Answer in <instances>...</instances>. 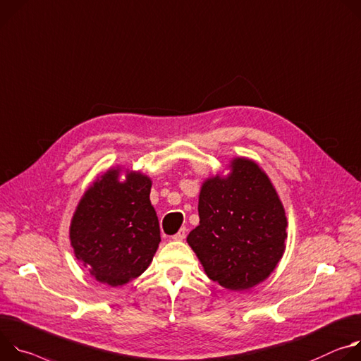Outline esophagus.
Segmentation results:
<instances>
[{"mask_svg": "<svg viewBox=\"0 0 361 361\" xmlns=\"http://www.w3.org/2000/svg\"><path fill=\"white\" fill-rule=\"evenodd\" d=\"M185 236H186V229L182 228L178 233H175V235L172 236V239H173V241H183Z\"/></svg>", "mask_w": 361, "mask_h": 361, "instance_id": "obj_1", "label": "esophagus"}]
</instances>
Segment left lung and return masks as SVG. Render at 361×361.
<instances>
[{"label": "left lung", "mask_w": 361, "mask_h": 361, "mask_svg": "<svg viewBox=\"0 0 361 361\" xmlns=\"http://www.w3.org/2000/svg\"><path fill=\"white\" fill-rule=\"evenodd\" d=\"M226 171L202 182L199 225L186 241L212 281L247 291L281 261L288 222L275 186L255 160L232 157Z\"/></svg>", "instance_id": "8db88e82"}]
</instances>
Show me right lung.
Masks as SVG:
<instances>
[{
    "label": "right lung",
    "instance_id": "right-lung-1",
    "mask_svg": "<svg viewBox=\"0 0 361 361\" xmlns=\"http://www.w3.org/2000/svg\"><path fill=\"white\" fill-rule=\"evenodd\" d=\"M150 188L146 173L116 165L80 197L70 222V243L97 283L122 287L150 265L160 243Z\"/></svg>",
    "mask_w": 361,
    "mask_h": 361
}]
</instances>
